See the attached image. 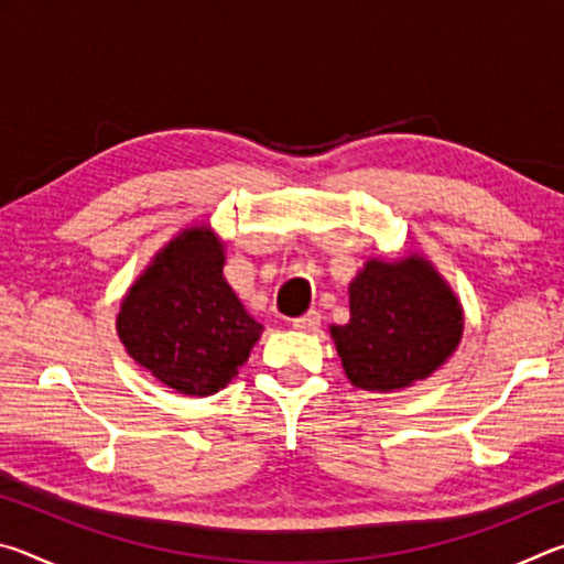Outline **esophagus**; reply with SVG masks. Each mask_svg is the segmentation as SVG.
Instances as JSON below:
<instances>
[{"mask_svg":"<svg viewBox=\"0 0 564 564\" xmlns=\"http://www.w3.org/2000/svg\"><path fill=\"white\" fill-rule=\"evenodd\" d=\"M318 326H321V313L318 311H308V313H305V316L293 318V328L295 330L313 333V330H318Z\"/></svg>","mask_w":564,"mask_h":564,"instance_id":"obj_1","label":"esophagus"}]
</instances>
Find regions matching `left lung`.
<instances>
[{
    "instance_id": "8db88e82",
    "label": "left lung",
    "mask_w": 564,
    "mask_h": 564,
    "mask_svg": "<svg viewBox=\"0 0 564 564\" xmlns=\"http://www.w3.org/2000/svg\"><path fill=\"white\" fill-rule=\"evenodd\" d=\"M350 321L330 338L356 388L373 393L413 386L453 356L463 308L451 285L423 256L370 259L348 285Z\"/></svg>"
}]
</instances>
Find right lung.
Masks as SVG:
<instances>
[{"label":"right lung","mask_w":564,"mask_h":564,"mask_svg":"<svg viewBox=\"0 0 564 564\" xmlns=\"http://www.w3.org/2000/svg\"><path fill=\"white\" fill-rule=\"evenodd\" d=\"M224 243L208 226L184 228L123 295L117 333L129 356L184 395L231 383L263 326L224 279Z\"/></svg>","instance_id":"1"}]
</instances>
